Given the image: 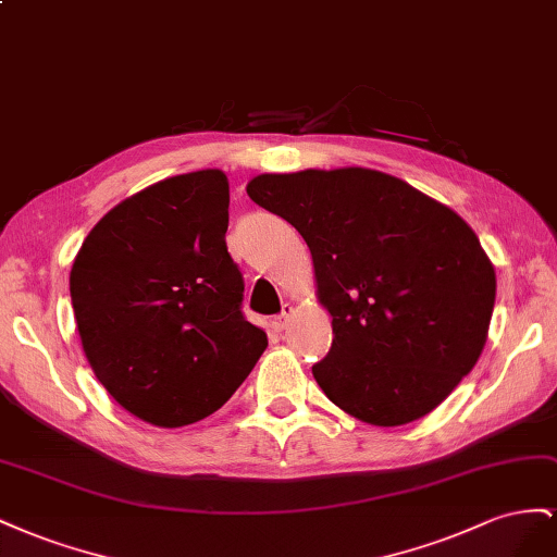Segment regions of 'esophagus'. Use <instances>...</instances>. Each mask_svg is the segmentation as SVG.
<instances>
[{
    "instance_id": "esophagus-1",
    "label": "esophagus",
    "mask_w": 557,
    "mask_h": 557,
    "mask_svg": "<svg viewBox=\"0 0 557 557\" xmlns=\"http://www.w3.org/2000/svg\"><path fill=\"white\" fill-rule=\"evenodd\" d=\"M292 314H294V306H292V304H284V306H282V312L275 314L273 320H270V329L282 331L284 326L289 324V317H292Z\"/></svg>"
}]
</instances>
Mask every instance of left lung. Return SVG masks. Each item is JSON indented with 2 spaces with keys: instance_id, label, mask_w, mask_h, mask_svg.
I'll return each mask as SVG.
<instances>
[{
  "instance_id": "obj_1",
  "label": "left lung",
  "mask_w": 557,
  "mask_h": 557,
  "mask_svg": "<svg viewBox=\"0 0 557 557\" xmlns=\"http://www.w3.org/2000/svg\"><path fill=\"white\" fill-rule=\"evenodd\" d=\"M249 198L304 235L333 343L312 367L347 416L416 422L479 361L497 277L448 205L371 168L265 172Z\"/></svg>"
}]
</instances>
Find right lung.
I'll return each instance as SVG.
<instances>
[{
  "label": "right lung",
  "instance_id": "right-lung-1",
  "mask_svg": "<svg viewBox=\"0 0 557 557\" xmlns=\"http://www.w3.org/2000/svg\"><path fill=\"white\" fill-rule=\"evenodd\" d=\"M228 180L198 170L111 208L78 249L70 292L95 377L135 418L184 426L212 416L268 347L245 320L226 249Z\"/></svg>",
  "mask_w": 557,
  "mask_h": 557
}]
</instances>
